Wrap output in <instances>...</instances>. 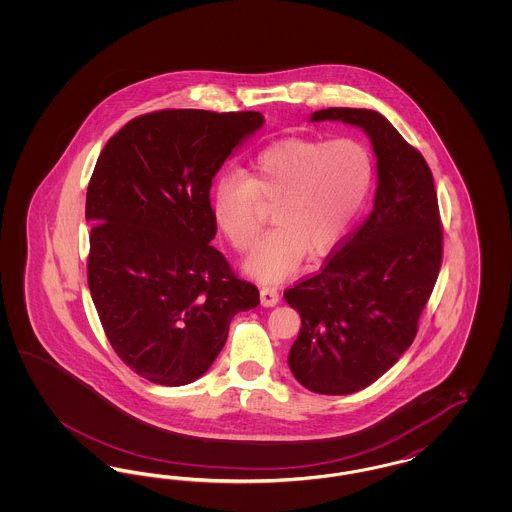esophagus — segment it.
<instances>
[{
	"mask_svg": "<svg viewBox=\"0 0 512 512\" xmlns=\"http://www.w3.org/2000/svg\"><path fill=\"white\" fill-rule=\"evenodd\" d=\"M278 301H280V293H278L276 288H270V286L261 288V303L265 307H274Z\"/></svg>",
	"mask_w": 512,
	"mask_h": 512,
	"instance_id": "obj_1",
	"label": "esophagus"
}]
</instances>
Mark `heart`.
<instances>
[{
    "label": "heart",
    "instance_id": "b5f03b06",
    "mask_svg": "<svg viewBox=\"0 0 512 512\" xmlns=\"http://www.w3.org/2000/svg\"><path fill=\"white\" fill-rule=\"evenodd\" d=\"M372 174V157L357 140H280L251 159L245 176H220L213 217L226 240L247 253L265 226L259 201L274 203L278 226L257 245L247 270L261 280H280L309 247L328 251L347 234L365 205Z\"/></svg>",
    "mask_w": 512,
    "mask_h": 512
}]
</instances>
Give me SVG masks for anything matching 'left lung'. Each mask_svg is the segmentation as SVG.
I'll use <instances>...</instances> for the list:
<instances>
[{
  "label": "left lung",
  "instance_id": "1",
  "mask_svg": "<svg viewBox=\"0 0 512 512\" xmlns=\"http://www.w3.org/2000/svg\"><path fill=\"white\" fill-rule=\"evenodd\" d=\"M311 121L363 128L378 159L372 213L317 274L284 292L301 317L288 357L295 380L347 395L376 382L411 347L438 280L443 230L428 163L386 117L330 107Z\"/></svg>",
  "mask_w": 512,
  "mask_h": 512
}]
</instances>
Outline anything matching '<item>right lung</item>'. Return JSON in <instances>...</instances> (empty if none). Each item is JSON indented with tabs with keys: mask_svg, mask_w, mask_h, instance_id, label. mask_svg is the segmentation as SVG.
<instances>
[{
	"mask_svg": "<svg viewBox=\"0 0 512 512\" xmlns=\"http://www.w3.org/2000/svg\"><path fill=\"white\" fill-rule=\"evenodd\" d=\"M265 124L257 111L163 109L126 122L88 184V286L105 336L138 376L186 386L226 343L230 320L259 305L211 240V184Z\"/></svg>",
	"mask_w": 512,
	"mask_h": 512,
	"instance_id": "right-lung-1",
	"label": "right lung"
}]
</instances>
